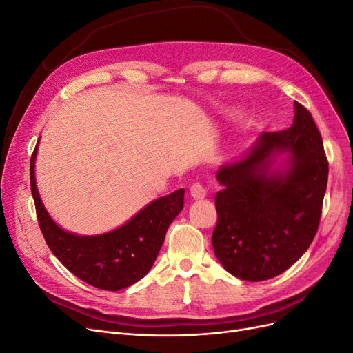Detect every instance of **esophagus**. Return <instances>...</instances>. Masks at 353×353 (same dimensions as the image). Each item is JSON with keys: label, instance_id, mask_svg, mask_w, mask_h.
I'll use <instances>...</instances> for the list:
<instances>
[{"label": "esophagus", "instance_id": "obj_1", "mask_svg": "<svg viewBox=\"0 0 353 353\" xmlns=\"http://www.w3.org/2000/svg\"><path fill=\"white\" fill-rule=\"evenodd\" d=\"M190 194H191V197H193L194 200H201V199H205V197H206V188L203 187L201 184L196 183V184L191 185V188H190Z\"/></svg>", "mask_w": 353, "mask_h": 353}]
</instances>
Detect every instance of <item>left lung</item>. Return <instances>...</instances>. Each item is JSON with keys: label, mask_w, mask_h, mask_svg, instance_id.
I'll return each instance as SVG.
<instances>
[{"label": "left lung", "mask_w": 353, "mask_h": 353, "mask_svg": "<svg viewBox=\"0 0 353 353\" xmlns=\"http://www.w3.org/2000/svg\"><path fill=\"white\" fill-rule=\"evenodd\" d=\"M281 154L285 163L272 170ZM216 178L222 190L212 245L223 268L245 281L270 280L290 268L315 237L327 188L328 162L311 113L294 101L288 130L261 134Z\"/></svg>", "instance_id": "8db88e82"}]
</instances>
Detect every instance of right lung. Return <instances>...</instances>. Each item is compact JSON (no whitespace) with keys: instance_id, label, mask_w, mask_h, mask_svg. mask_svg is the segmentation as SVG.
<instances>
[{"instance_id":"1","label":"right lung","mask_w":353,"mask_h":353,"mask_svg":"<svg viewBox=\"0 0 353 353\" xmlns=\"http://www.w3.org/2000/svg\"><path fill=\"white\" fill-rule=\"evenodd\" d=\"M37 148L30 157V190L50 250L78 279L101 290L117 292L140 281L153 266L169 225L184 208V188L148 203L119 228L78 236L60 228L42 205L35 181Z\"/></svg>"}]
</instances>
